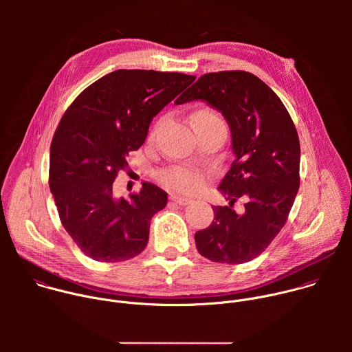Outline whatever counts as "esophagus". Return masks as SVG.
Returning a JSON list of instances; mask_svg holds the SVG:
<instances>
[{
  "mask_svg": "<svg viewBox=\"0 0 352 352\" xmlns=\"http://www.w3.org/2000/svg\"><path fill=\"white\" fill-rule=\"evenodd\" d=\"M170 199L173 200L174 204H177V205H179V206H186V205L192 204V200H190V199H188V197H182V196H178V195H171V196H170Z\"/></svg>",
  "mask_w": 352,
  "mask_h": 352,
  "instance_id": "obj_1",
  "label": "esophagus"
}]
</instances>
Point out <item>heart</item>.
I'll return each mask as SVG.
<instances>
[{
	"label": "heart",
	"mask_w": 352,
	"mask_h": 352,
	"mask_svg": "<svg viewBox=\"0 0 352 352\" xmlns=\"http://www.w3.org/2000/svg\"><path fill=\"white\" fill-rule=\"evenodd\" d=\"M193 126H199V125H212V124H224L223 120L212 110L209 109H200L197 110L193 117ZM160 122L156 124V126L153 128L152 135L156 132L157 126ZM160 179L164 185L174 188L179 192L184 193H192L196 192L200 186H202L204 182V177L200 175V173L195 171V170H189V168H184V167H171L168 170H166L162 175Z\"/></svg>",
	"instance_id": "obj_1"
}]
</instances>
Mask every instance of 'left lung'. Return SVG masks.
<instances>
[{"mask_svg":"<svg viewBox=\"0 0 352 352\" xmlns=\"http://www.w3.org/2000/svg\"><path fill=\"white\" fill-rule=\"evenodd\" d=\"M192 100H204L223 114L234 152L219 186L230 206H213L214 220L195 234L196 248L213 262H249L281 231L294 205L300 159L295 125L278 96L245 71L205 74L175 103ZM239 197L242 215L232 209Z\"/></svg>","mask_w":352,"mask_h":352,"instance_id":"left-lung-1","label":"left lung"}]
</instances>
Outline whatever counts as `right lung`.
Segmentation results:
<instances>
[{"label":"right lung","mask_w":352,"mask_h":352,"mask_svg":"<svg viewBox=\"0 0 352 352\" xmlns=\"http://www.w3.org/2000/svg\"><path fill=\"white\" fill-rule=\"evenodd\" d=\"M193 80L118 69L86 87L63 116L50 146L48 184L64 228L86 256L116 263L146 248L150 220L166 208L167 193L143 182L140 192L116 197L113 184L153 117Z\"/></svg>","instance_id":"1"}]
</instances>
